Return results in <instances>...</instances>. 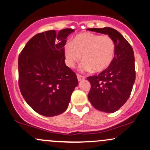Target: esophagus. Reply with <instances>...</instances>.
<instances>
[{
    "mask_svg": "<svg viewBox=\"0 0 150 150\" xmlns=\"http://www.w3.org/2000/svg\"><path fill=\"white\" fill-rule=\"evenodd\" d=\"M77 80H78V81H82L85 79V76H83V75H80V74H77Z\"/></svg>",
    "mask_w": 150,
    "mask_h": 150,
    "instance_id": "1",
    "label": "esophagus"
}]
</instances>
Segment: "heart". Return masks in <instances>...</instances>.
I'll list each match as a JSON object with an SVG mask.
<instances>
[{
    "instance_id": "1",
    "label": "heart",
    "mask_w": 150,
    "mask_h": 150,
    "mask_svg": "<svg viewBox=\"0 0 150 150\" xmlns=\"http://www.w3.org/2000/svg\"><path fill=\"white\" fill-rule=\"evenodd\" d=\"M115 51L116 45L111 37L91 32L77 34L64 47L66 63L70 68L75 67L82 56V69L95 73L106 70L111 65Z\"/></svg>"
}]
</instances>
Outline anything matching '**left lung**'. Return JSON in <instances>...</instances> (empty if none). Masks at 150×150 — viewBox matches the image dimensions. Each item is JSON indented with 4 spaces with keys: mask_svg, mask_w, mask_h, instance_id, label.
I'll return each instance as SVG.
<instances>
[{
    "mask_svg": "<svg viewBox=\"0 0 150 150\" xmlns=\"http://www.w3.org/2000/svg\"><path fill=\"white\" fill-rule=\"evenodd\" d=\"M108 34L116 45L111 65L98 75L87 77L91 84L88 99L96 109L113 113L126 102L135 80V57L132 46L118 31L111 27L89 28Z\"/></svg>",
    "mask_w": 150,
    "mask_h": 150,
    "instance_id": "8db88e82",
    "label": "left lung"
}]
</instances>
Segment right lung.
<instances>
[{
	"mask_svg": "<svg viewBox=\"0 0 150 150\" xmlns=\"http://www.w3.org/2000/svg\"><path fill=\"white\" fill-rule=\"evenodd\" d=\"M73 29L37 34L18 58V84L26 102L36 112L55 116L67 109L77 75L65 65L64 46Z\"/></svg>",
	"mask_w": 150,
	"mask_h": 150,
	"instance_id": "add662e5",
	"label": "right lung"
}]
</instances>
